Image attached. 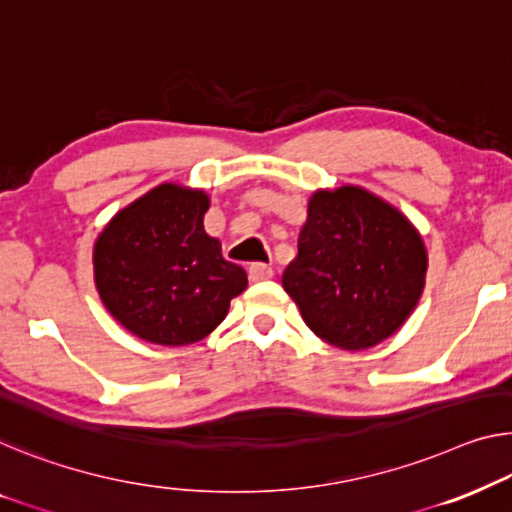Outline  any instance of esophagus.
I'll list each match as a JSON object with an SVG mask.
<instances>
[{
	"instance_id": "esophagus-1",
	"label": "esophagus",
	"mask_w": 512,
	"mask_h": 512,
	"mask_svg": "<svg viewBox=\"0 0 512 512\" xmlns=\"http://www.w3.org/2000/svg\"><path fill=\"white\" fill-rule=\"evenodd\" d=\"M271 276H273V269H271V266L259 264V262H255V264H250V266H248V278L253 280V282L269 280Z\"/></svg>"
}]
</instances>
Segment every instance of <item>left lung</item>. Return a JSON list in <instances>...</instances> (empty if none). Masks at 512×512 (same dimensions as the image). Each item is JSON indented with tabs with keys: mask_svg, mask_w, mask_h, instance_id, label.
I'll use <instances>...</instances> for the list:
<instances>
[{
	"mask_svg": "<svg viewBox=\"0 0 512 512\" xmlns=\"http://www.w3.org/2000/svg\"><path fill=\"white\" fill-rule=\"evenodd\" d=\"M425 271L414 225L368 190L342 186L312 195L299 255L282 273V287L317 338L356 352L407 322Z\"/></svg>",
	"mask_w": 512,
	"mask_h": 512,
	"instance_id": "1",
	"label": "left lung"
}]
</instances>
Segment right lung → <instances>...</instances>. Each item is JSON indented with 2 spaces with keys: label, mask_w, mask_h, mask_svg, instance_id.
<instances>
[{
  "label": "right lung",
  "mask_w": 512,
  "mask_h": 512,
  "mask_svg": "<svg viewBox=\"0 0 512 512\" xmlns=\"http://www.w3.org/2000/svg\"><path fill=\"white\" fill-rule=\"evenodd\" d=\"M209 197L163 183L110 220L94 248L98 294L112 317L154 345L207 338L248 285L204 232Z\"/></svg>",
  "instance_id": "obj_1"
}]
</instances>
